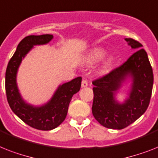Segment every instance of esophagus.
I'll use <instances>...</instances> for the list:
<instances>
[{"label": "esophagus", "mask_w": 158, "mask_h": 158, "mask_svg": "<svg viewBox=\"0 0 158 158\" xmlns=\"http://www.w3.org/2000/svg\"><path fill=\"white\" fill-rule=\"evenodd\" d=\"M81 85H82V87H83V88H85V87H88V80H87V79H83V80H82Z\"/></svg>", "instance_id": "34e87169"}]
</instances>
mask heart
<instances>
[{
  "mask_svg": "<svg viewBox=\"0 0 158 158\" xmlns=\"http://www.w3.org/2000/svg\"><path fill=\"white\" fill-rule=\"evenodd\" d=\"M106 52L102 48H95L90 52V54L88 57V62L90 64L97 63L101 61L104 57H106ZM112 65V59L108 58L105 61L103 65V70L106 71L110 69V67Z\"/></svg>",
  "mask_w": 158,
  "mask_h": 158,
  "instance_id": "1",
  "label": "heart"
}]
</instances>
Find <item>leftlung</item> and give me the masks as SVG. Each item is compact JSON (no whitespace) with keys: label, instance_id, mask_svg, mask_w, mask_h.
<instances>
[{"label":"left lung","instance_id":"1","mask_svg":"<svg viewBox=\"0 0 158 158\" xmlns=\"http://www.w3.org/2000/svg\"><path fill=\"white\" fill-rule=\"evenodd\" d=\"M135 52L122 66L92 82V114L105 127L121 130L134 123L149 105L153 85V73L145 50L139 42L126 38ZM127 77L132 79L130 92L123 103L115 94Z\"/></svg>","mask_w":158,"mask_h":158}]
</instances>
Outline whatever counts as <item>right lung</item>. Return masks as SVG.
I'll list each match as a JSON object with an SVG mask.
<instances>
[{
    "mask_svg": "<svg viewBox=\"0 0 158 158\" xmlns=\"http://www.w3.org/2000/svg\"><path fill=\"white\" fill-rule=\"evenodd\" d=\"M52 38V35L46 34L28 35L22 40L9 61L6 72V92L10 107L26 124L41 131L52 130L65 120L73 95L81 87L82 78L77 77L59 86L51 100L40 106L27 103L21 97L16 77L22 60L35 45L46 44Z\"/></svg>",
    "mask_w": 158,
    "mask_h": 158,
    "instance_id": "obj_1",
    "label": "right lung"
}]
</instances>
